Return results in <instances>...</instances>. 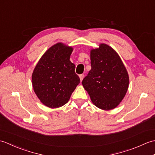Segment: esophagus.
<instances>
[{"instance_id": "obj_1", "label": "esophagus", "mask_w": 155, "mask_h": 155, "mask_svg": "<svg viewBox=\"0 0 155 155\" xmlns=\"http://www.w3.org/2000/svg\"><path fill=\"white\" fill-rule=\"evenodd\" d=\"M79 78H80V81H81V82L83 80V78H84V74H80L79 75Z\"/></svg>"}]
</instances>
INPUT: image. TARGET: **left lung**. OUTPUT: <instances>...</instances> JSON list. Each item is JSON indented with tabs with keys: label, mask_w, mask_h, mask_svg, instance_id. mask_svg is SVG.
<instances>
[{
	"label": "left lung",
	"mask_w": 155,
	"mask_h": 155,
	"mask_svg": "<svg viewBox=\"0 0 155 155\" xmlns=\"http://www.w3.org/2000/svg\"><path fill=\"white\" fill-rule=\"evenodd\" d=\"M90 52L91 69L82 84L97 107L114 109L128 91V72L119 55L109 45L101 43Z\"/></svg>",
	"instance_id": "1"
}]
</instances>
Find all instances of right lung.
Segmentation results:
<instances>
[{"mask_svg":"<svg viewBox=\"0 0 155 155\" xmlns=\"http://www.w3.org/2000/svg\"><path fill=\"white\" fill-rule=\"evenodd\" d=\"M73 48L62 42L52 45L42 56L32 74V84L46 107L57 108L68 103L80 83L70 61Z\"/></svg>","mask_w":155,"mask_h":155,"instance_id":"obj_1","label":"right lung"}]
</instances>
